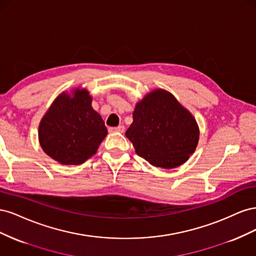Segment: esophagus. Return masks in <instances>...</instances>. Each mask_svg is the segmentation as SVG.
<instances>
[{"label":"esophagus","instance_id":"1","mask_svg":"<svg viewBox=\"0 0 256 256\" xmlns=\"http://www.w3.org/2000/svg\"><path fill=\"white\" fill-rule=\"evenodd\" d=\"M110 132H124L125 131V127L124 126H118V127H111L109 128Z\"/></svg>","mask_w":256,"mask_h":256}]
</instances>
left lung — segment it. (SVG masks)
I'll return each instance as SVG.
<instances>
[{
  "instance_id": "left-lung-1",
  "label": "left lung",
  "mask_w": 256,
  "mask_h": 256,
  "mask_svg": "<svg viewBox=\"0 0 256 256\" xmlns=\"http://www.w3.org/2000/svg\"><path fill=\"white\" fill-rule=\"evenodd\" d=\"M126 131L136 152L154 166L173 168L194 152L198 127L194 118L164 90H156L138 102Z\"/></svg>"
}]
</instances>
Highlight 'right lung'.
<instances>
[{
  "mask_svg": "<svg viewBox=\"0 0 256 256\" xmlns=\"http://www.w3.org/2000/svg\"><path fill=\"white\" fill-rule=\"evenodd\" d=\"M92 97L81 90L70 97L60 95L40 125L44 152L62 164H81L94 154L108 130L92 108Z\"/></svg>",
  "mask_w": 256,
  "mask_h": 256,
  "instance_id": "obj_1",
  "label": "right lung"
}]
</instances>
